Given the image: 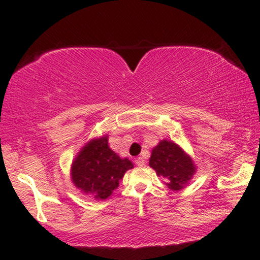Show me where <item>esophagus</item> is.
Masks as SVG:
<instances>
[{
    "label": "esophagus",
    "mask_w": 260,
    "mask_h": 260,
    "mask_svg": "<svg viewBox=\"0 0 260 260\" xmlns=\"http://www.w3.org/2000/svg\"><path fill=\"white\" fill-rule=\"evenodd\" d=\"M135 164L138 166H143L144 165V159L142 157H138L135 158Z\"/></svg>",
    "instance_id": "34e87169"
}]
</instances>
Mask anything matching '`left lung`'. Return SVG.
Returning <instances> with one entry per match:
<instances>
[{
	"label": "left lung",
	"mask_w": 260,
	"mask_h": 260,
	"mask_svg": "<svg viewBox=\"0 0 260 260\" xmlns=\"http://www.w3.org/2000/svg\"><path fill=\"white\" fill-rule=\"evenodd\" d=\"M149 165L156 171L158 177L165 180L167 187L172 190L183 188L196 171L191 158L172 141L167 140H162L153 148Z\"/></svg>",
	"instance_id": "1"
}]
</instances>
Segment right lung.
I'll use <instances>...</instances> for the list:
<instances>
[{
	"label": "right lung",
	"instance_id": "obj_1",
	"mask_svg": "<svg viewBox=\"0 0 260 260\" xmlns=\"http://www.w3.org/2000/svg\"><path fill=\"white\" fill-rule=\"evenodd\" d=\"M133 169L132 161L121 158L108 146V136L87 143L72 164L76 187L96 200H105L118 187L126 171Z\"/></svg>",
	"mask_w": 260,
	"mask_h": 260
}]
</instances>
